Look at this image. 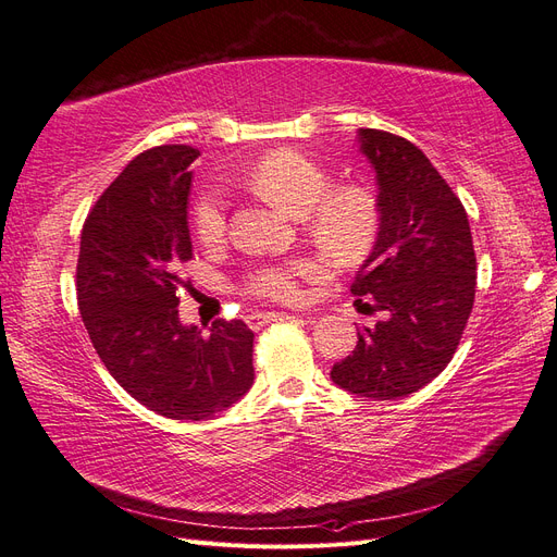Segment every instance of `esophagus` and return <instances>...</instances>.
Here are the masks:
<instances>
[{"instance_id": "esophagus-1", "label": "esophagus", "mask_w": 557, "mask_h": 557, "mask_svg": "<svg viewBox=\"0 0 557 557\" xmlns=\"http://www.w3.org/2000/svg\"><path fill=\"white\" fill-rule=\"evenodd\" d=\"M286 319H294L292 314H280V312H255V314H247V325L255 327V331H259L261 325L271 323V321H286Z\"/></svg>"}]
</instances>
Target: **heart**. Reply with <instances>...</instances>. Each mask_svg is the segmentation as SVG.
I'll return each instance as SVG.
<instances>
[{"label": "heart", "instance_id": "1", "mask_svg": "<svg viewBox=\"0 0 557 557\" xmlns=\"http://www.w3.org/2000/svg\"><path fill=\"white\" fill-rule=\"evenodd\" d=\"M245 185L277 209L305 215L310 236L337 261L354 263L372 250L381 213L376 197L362 185H333V176L310 156L280 149L261 158ZM193 232L203 247H218L226 238V206L220 190H206L193 211ZM327 265L319 259L300 257L277 263H263L245 275V292L261 300L298 302L302 282L323 280Z\"/></svg>", "mask_w": 557, "mask_h": 557}]
</instances>
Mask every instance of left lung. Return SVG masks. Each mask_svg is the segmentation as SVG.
<instances>
[{"label":"left lung","mask_w":557,"mask_h":557,"mask_svg":"<svg viewBox=\"0 0 557 557\" xmlns=\"http://www.w3.org/2000/svg\"><path fill=\"white\" fill-rule=\"evenodd\" d=\"M358 141L376 172L381 230L351 294L369 296L383 319L358 333L331 379L385 401L418 393L457 354L478 259L463 203L416 144L376 128H360Z\"/></svg>","instance_id":"obj_1"}]
</instances>
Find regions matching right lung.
Masks as SVG:
<instances>
[{
	"mask_svg": "<svg viewBox=\"0 0 557 557\" xmlns=\"http://www.w3.org/2000/svg\"><path fill=\"white\" fill-rule=\"evenodd\" d=\"M199 156L164 144L128 162L82 226L75 292L114 381L158 416L206 420L255 383V333L218 319L209 335L178 321L181 268L193 259L188 197Z\"/></svg>",
	"mask_w": 557,
	"mask_h": 557,
	"instance_id": "1",
	"label": "right lung"
}]
</instances>
